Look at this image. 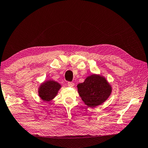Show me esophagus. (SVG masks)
Wrapping results in <instances>:
<instances>
[{"instance_id":"34e87169","label":"esophagus","mask_w":148,"mask_h":148,"mask_svg":"<svg viewBox=\"0 0 148 148\" xmlns=\"http://www.w3.org/2000/svg\"><path fill=\"white\" fill-rule=\"evenodd\" d=\"M74 85H75V84L73 82H68V86L69 87H73Z\"/></svg>"}]
</instances>
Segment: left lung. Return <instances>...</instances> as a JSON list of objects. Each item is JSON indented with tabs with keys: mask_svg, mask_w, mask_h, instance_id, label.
<instances>
[{
	"mask_svg": "<svg viewBox=\"0 0 148 148\" xmlns=\"http://www.w3.org/2000/svg\"><path fill=\"white\" fill-rule=\"evenodd\" d=\"M78 92L84 104L90 107L101 105L108 99L112 91L110 84L104 76L92 74L77 85Z\"/></svg>",
	"mask_w": 148,
	"mask_h": 148,
	"instance_id": "8db88e82",
	"label": "left lung"
}]
</instances>
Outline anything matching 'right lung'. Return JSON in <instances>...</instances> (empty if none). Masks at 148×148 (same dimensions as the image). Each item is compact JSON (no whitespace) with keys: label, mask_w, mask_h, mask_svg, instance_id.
<instances>
[{"label":"right lung","mask_w":148,"mask_h":148,"mask_svg":"<svg viewBox=\"0 0 148 148\" xmlns=\"http://www.w3.org/2000/svg\"><path fill=\"white\" fill-rule=\"evenodd\" d=\"M62 86L53 79H48L42 83L38 88L39 97L44 102L50 103L58 94Z\"/></svg>","instance_id":"right-lung-1"}]
</instances>
